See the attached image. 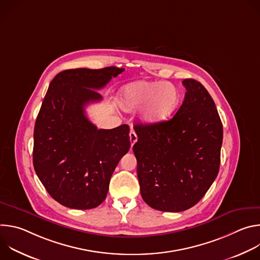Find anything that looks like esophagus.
Segmentation results:
<instances>
[{
    "label": "esophagus",
    "instance_id": "esophagus-1",
    "mask_svg": "<svg viewBox=\"0 0 260 260\" xmlns=\"http://www.w3.org/2000/svg\"><path fill=\"white\" fill-rule=\"evenodd\" d=\"M137 140H138L137 134H136V132H135L134 129H132V131H131V133H129V141H131L132 146L137 142Z\"/></svg>",
    "mask_w": 260,
    "mask_h": 260
}]
</instances>
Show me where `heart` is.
Wrapping results in <instances>:
<instances>
[{
	"instance_id": "heart-1",
	"label": "heart",
	"mask_w": 260,
	"mask_h": 260,
	"mask_svg": "<svg viewBox=\"0 0 260 260\" xmlns=\"http://www.w3.org/2000/svg\"><path fill=\"white\" fill-rule=\"evenodd\" d=\"M119 106L127 112L144 107V121L158 124L167 121L180 104L179 90L167 82L137 81L125 85L118 95Z\"/></svg>"
}]
</instances>
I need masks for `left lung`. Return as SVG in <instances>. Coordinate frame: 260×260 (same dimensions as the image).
I'll list each match as a JSON object with an SVG mask.
<instances>
[{"label": "left lung", "instance_id": "left-lung-1", "mask_svg": "<svg viewBox=\"0 0 260 260\" xmlns=\"http://www.w3.org/2000/svg\"><path fill=\"white\" fill-rule=\"evenodd\" d=\"M182 83L186 93L172 119L134 126L141 196L148 206L164 212L197 205L220 167L223 127L215 103L199 81Z\"/></svg>", "mask_w": 260, "mask_h": 260}]
</instances>
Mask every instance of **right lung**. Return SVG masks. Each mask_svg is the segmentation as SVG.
<instances>
[{
	"instance_id": "1",
	"label": "right lung",
	"mask_w": 260,
	"mask_h": 260,
	"mask_svg": "<svg viewBox=\"0 0 260 260\" xmlns=\"http://www.w3.org/2000/svg\"><path fill=\"white\" fill-rule=\"evenodd\" d=\"M124 69H71L53 78L37 116L32 164L47 192L77 210L101 205L121 157L131 147L129 127L98 129L85 106L100 102L99 89Z\"/></svg>"
}]
</instances>
